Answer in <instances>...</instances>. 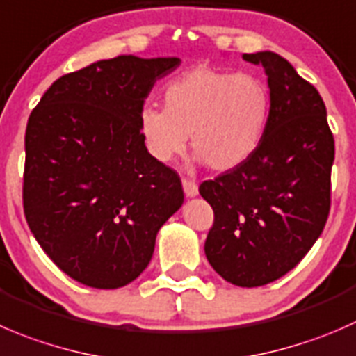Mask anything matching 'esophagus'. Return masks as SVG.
I'll use <instances>...</instances> for the list:
<instances>
[{"label": "esophagus", "mask_w": 356, "mask_h": 356, "mask_svg": "<svg viewBox=\"0 0 356 356\" xmlns=\"http://www.w3.org/2000/svg\"><path fill=\"white\" fill-rule=\"evenodd\" d=\"M182 189H184V195L188 196V198H195V196H198V186H196L193 181L184 179V181H182Z\"/></svg>", "instance_id": "1"}]
</instances>
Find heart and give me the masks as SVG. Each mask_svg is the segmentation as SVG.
Segmentation results:
<instances>
[{
	"mask_svg": "<svg viewBox=\"0 0 356 356\" xmlns=\"http://www.w3.org/2000/svg\"><path fill=\"white\" fill-rule=\"evenodd\" d=\"M163 106H144L137 118L146 153L156 163H172L184 153L191 136L195 161L224 172L255 153L271 101L268 85L252 72L196 67L168 83Z\"/></svg>",
	"mask_w": 356,
	"mask_h": 356,
	"instance_id": "obj_1",
	"label": "heart"
}]
</instances>
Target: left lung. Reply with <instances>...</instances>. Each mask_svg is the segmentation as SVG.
<instances>
[{
	"label": "left lung",
	"instance_id": "obj_1",
	"mask_svg": "<svg viewBox=\"0 0 356 356\" xmlns=\"http://www.w3.org/2000/svg\"><path fill=\"white\" fill-rule=\"evenodd\" d=\"M264 67L270 118L255 153L200 186L213 209L210 266L229 284L261 287L296 268L330 209L334 137L318 90L275 51L243 54Z\"/></svg>",
	"mask_w": 356,
	"mask_h": 356
}]
</instances>
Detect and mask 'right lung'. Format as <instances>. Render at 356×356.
Segmentation results:
<instances>
[{"instance_id":"1","label":"right lung","mask_w":356,"mask_h":356,"mask_svg":"<svg viewBox=\"0 0 356 356\" xmlns=\"http://www.w3.org/2000/svg\"><path fill=\"white\" fill-rule=\"evenodd\" d=\"M177 57L120 55L54 81L26 129L24 213L48 257L86 287L120 289L147 268L181 179L144 149L137 118Z\"/></svg>"}]
</instances>
